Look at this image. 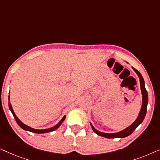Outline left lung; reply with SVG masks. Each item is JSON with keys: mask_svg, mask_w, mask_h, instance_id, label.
<instances>
[{"mask_svg": "<svg viewBox=\"0 0 160 160\" xmlns=\"http://www.w3.org/2000/svg\"><path fill=\"white\" fill-rule=\"evenodd\" d=\"M136 74L138 76L140 79V86H141V94H142V106L141 111H140V113L138 116L137 119L135 120V122L130 125L128 128L124 129L123 130L119 131L118 132H113V133H107V132H100V131L96 130V129L94 128L92 124L90 122L91 128L92 129V130L95 132L96 134L100 135V136L106 138H125L130 134H132L133 131H134L135 129L138 128V126L139 124L142 123V122L143 121L144 118H145V116L146 114V111H147V105H148V92L146 91V87H145V82H144V79L143 76L141 74V73L138 71H137L136 69L132 67Z\"/></svg>", "mask_w": 160, "mask_h": 160, "instance_id": "obj_1", "label": "left lung"}]
</instances>
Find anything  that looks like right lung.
I'll return each mask as SVG.
<instances>
[{
  "mask_svg": "<svg viewBox=\"0 0 160 160\" xmlns=\"http://www.w3.org/2000/svg\"><path fill=\"white\" fill-rule=\"evenodd\" d=\"M9 94H10V92H9ZM8 107H9V109L11 111V112L12 113L13 116H14L15 120H16L17 123L18 124V125L22 129H23L24 130H26V131H29V132H33V133H38V134H42V133H47V132H52V131L58 129L59 127H60L62 123L64 121L65 119V115L62 118V119L60 120V122H58V124H56V125H54V127H52V128H47V129H43V130H38V129H34L31 128V127H29L28 125H26L25 124H24L23 122H22L20 120L18 117H17L16 114H15L14 110H13V108L12 106V104H11L10 102V96H8Z\"/></svg>",
  "mask_w": 160,
  "mask_h": 160,
  "instance_id": "add662e5",
  "label": "right lung"
}]
</instances>
